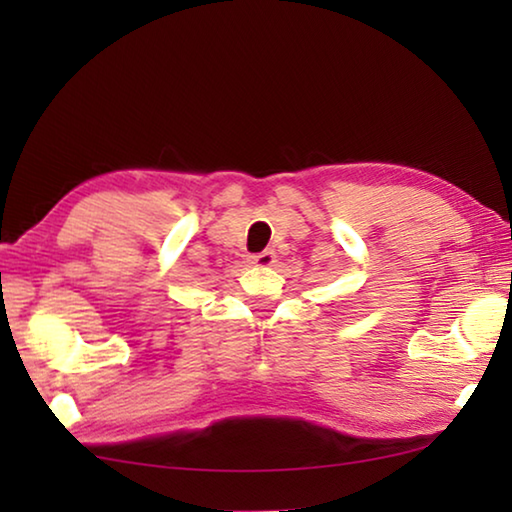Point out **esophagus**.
Here are the masks:
<instances>
[{"label": "esophagus", "instance_id": "1", "mask_svg": "<svg viewBox=\"0 0 512 512\" xmlns=\"http://www.w3.org/2000/svg\"><path fill=\"white\" fill-rule=\"evenodd\" d=\"M273 262H275V250H271V248H266V250H262V253L250 257V264L253 266H271Z\"/></svg>", "mask_w": 512, "mask_h": 512}]
</instances>
